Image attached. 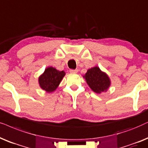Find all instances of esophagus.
I'll use <instances>...</instances> for the list:
<instances>
[{"mask_svg": "<svg viewBox=\"0 0 148 148\" xmlns=\"http://www.w3.org/2000/svg\"><path fill=\"white\" fill-rule=\"evenodd\" d=\"M78 72V70L77 69H75V70H73V69H71L70 70V73H77Z\"/></svg>", "mask_w": 148, "mask_h": 148, "instance_id": "1", "label": "esophagus"}]
</instances>
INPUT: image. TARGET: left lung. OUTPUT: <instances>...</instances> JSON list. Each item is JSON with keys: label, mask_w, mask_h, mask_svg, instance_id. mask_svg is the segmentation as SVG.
Returning a JSON list of instances; mask_svg holds the SVG:
<instances>
[{"label": "left lung", "mask_w": 148, "mask_h": 148, "mask_svg": "<svg viewBox=\"0 0 148 148\" xmlns=\"http://www.w3.org/2000/svg\"><path fill=\"white\" fill-rule=\"evenodd\" d=\"M83 77L90 89L95 93L105 92L111 86V79L108 75L97 66L88 69Z\"/></svg>", "instance_id": "left-lung-1"}]
</instances>
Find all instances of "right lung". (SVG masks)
I'll return each mask as SVG.
<instances>
[{
	"mask_svg": "<svg viewBox=\"0 0 148 148\" xmlns=\"http://www.w3.org/2000/svg\"><path fill=\"white\" fill-rule=\"evenodd\" d=\"M65 74L64 71H60L54 67H47L39 77L40 88L47 93L53 92L60 85Z\"/></svg>",
	"mask_w": 148,
	"mask_h": 148,
	"instance_id": "add662e5",
	"label": "right lung"
}]
</instances>
